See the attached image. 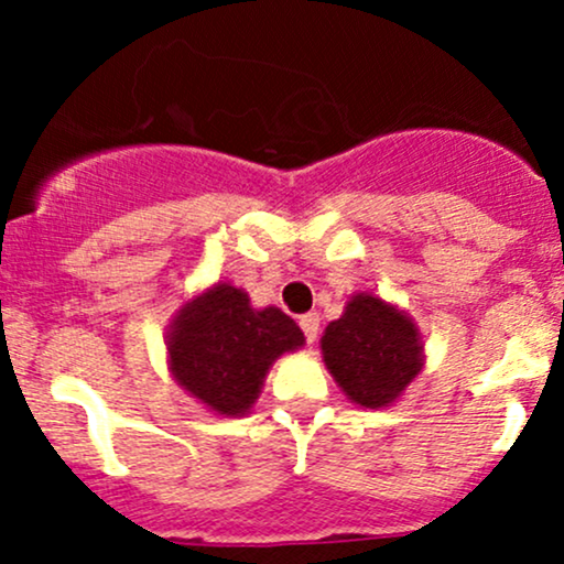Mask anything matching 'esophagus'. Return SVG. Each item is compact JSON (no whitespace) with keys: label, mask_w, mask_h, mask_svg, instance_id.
<instances>
[{"label":"esophagus","mask_w":564,"mask_h":564,"mask_svg":"<svg viewBox=\"0 0 564 564\" xmlns=\"http://www.w3.org/2000/svg\"><path fill=\"white\" fill-rule=\"evenodd\" d=\"M299 325H301L303 335H306L308 344H314L316 333H319V314H314V312L301 314V316H299Z\"/></svg>","instance_id":"1"}]
</instances>
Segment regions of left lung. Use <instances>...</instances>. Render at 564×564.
<instances>
[{
  "mask_svg": "<svg viewBox=\"0 0 564 564\" xmlns=\"http://www.w3.org/2000/svg\"><path fill=\"white\" fill-rule=\"evenodd\" d=\"M421 340L413 322L372 295H354L340 319L322 335L327 370L351 402L386 408L421 372Z\"/></svg>",
  "mask_w": 564,
  "mask_h": 564,
  "instance_id": "left-lung-1",
  "label": "left lung"
}]
</instances>
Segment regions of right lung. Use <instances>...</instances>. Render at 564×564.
Segmentation results:
<instances>
[{
	"mask_svg": "<svg viewBox=\"0 0 564 564\" xmlns=\"http://www.w3.org/2000/svg\"><path fill=\"white\" fill-rule=\"evenodd\" d=\"M299 346L303 333L288 314L258 312L231 284L186 303L167 340L175 381L220 415L248 413L271 362Z\"/></svg>",
	"mask_w": 564,
	"mask_h": 564,
	"instance_id": "right-lung-1",
	"label": "right lung"
}]
</instances>
